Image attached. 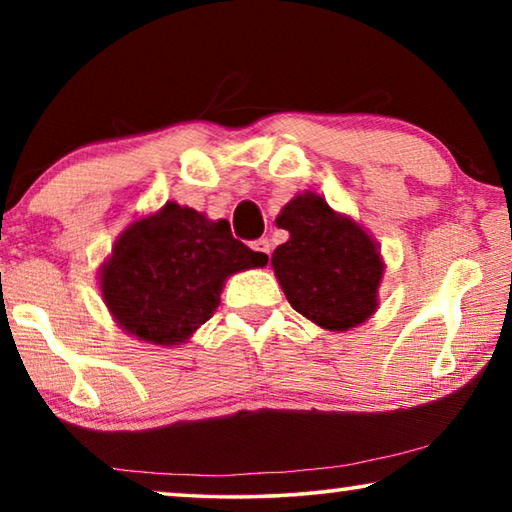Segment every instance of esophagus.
<instances>
[{
	"instance_id": "1",
	"label": "esophagus",
	"mask_w": 512,
	"mask_h": 512,
	"mask_svg": "<svg viewBox=\"0 0 512 512\" xmlns=\"http://www.w3.org/2000/svg\"><path fill=\"white\" fill-rule=\"evenodd\" d=\"M250 248L255 250V253L262 257V259H271V241H268L266 237L262 239H255L253 244H250Z\"/></svg>"
}]
</instances>
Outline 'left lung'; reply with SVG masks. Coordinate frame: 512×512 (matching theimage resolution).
<instances>
[{
	"instance_id": "1",
	"label": "left lung",
	"mask_w": 512,
	"mask_h": 512,
	"mask_svg": "<svg viewBox=\"0 0 512 512\" xmlns=\"http://www.w3.org/2000/svg\"><path fill=\"white\" fill-rule=\"evenodd\" d=\"M277 225L291 239L275 248L271 264L298 314L332 332L372 316L384 264L375 241L357 223L307 192L284 207Z\"/></svg>"
}]
</instances>
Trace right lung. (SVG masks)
<instances>
[{"mask_svg": "<svg viewBox=\"0 0 512 512\" xmlns=\"http://www.w3.org/2000/svg\"><path fill=\"white\" fill-rule=\"evenodd\" d=\"M264 264L225 219L167 203L119 237L103 264L101 293L128 334L176 345L212 318L225 277Z\"/></svg>", "mask_w": 512, "mask_h": 512, "instance_id": "right-lung-1", "label": "right lung"}]
</instances>
